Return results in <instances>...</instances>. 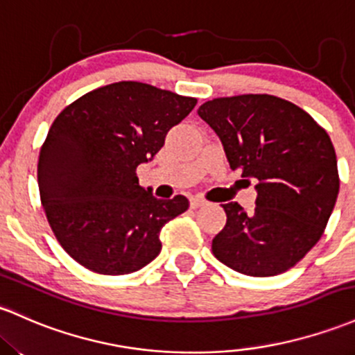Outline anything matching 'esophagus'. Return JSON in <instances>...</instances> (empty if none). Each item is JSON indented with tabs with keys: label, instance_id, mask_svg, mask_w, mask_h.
<instances>
[{
	"label": "esophagus",
	"instance_id": "1",
	"mask_svg": "<svg viewBox=\"0 0 355 355\" xmlns=\"http://www.w3.org/2000/svg\"><path fill=\"white\" fill-rule=\"evenodd\" d=\"M205 204H207V200H205L204 197L190 198V207H192V209H198V207H202V205H205Z\"/></svg>",
	"mask_w": 355,
	"mask_h": 355
}]
</instances>
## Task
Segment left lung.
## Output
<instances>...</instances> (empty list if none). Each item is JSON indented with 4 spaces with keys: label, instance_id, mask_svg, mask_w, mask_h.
I'll return each instance as SVG.
<instances>
[{
    "label": "left lung",
    "instance_id": "8db88e82",
    "mask_svg": "<svg viewBox=\"0 0 355 355\" xmlns=\"http://www.w3.org/2000/svg\"><path fill=\"white\" fill-rule=\"evenodd\" d=\"M197 112L220 138L231 168L258 180L251 214L222 204L227 222L212 239L214 256L248 276L288 271L320 241L337 202L330 136L302 107L270 94L217 97Z\"/></svg>",
    "mask_w": 355,
    "mask_h": 355
}]
</instances>
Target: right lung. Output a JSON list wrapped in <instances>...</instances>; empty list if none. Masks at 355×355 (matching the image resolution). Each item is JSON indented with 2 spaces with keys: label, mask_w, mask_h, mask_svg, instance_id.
Instances as JSON below:
<instances>
[{
  "label": "right lung",
  "mask_w": 355,
  "mask_h": 355,
  "mask_svg": "<svg viewBox=\"0 0 355 355\" xmlns=\"http://www.w3.org/2000/svg\"><path fill=\"white\" fill-rule=\"evenodd\" d=\"M196 104V97L123 80L87 92L57 116L38 157V189L70 258L112 276L157 258L159 231L189 200L153 197L139 187L136 168L158 153Z\"/></svg>",
  "instance_id": "right-lung-1"
}]
</instances>
